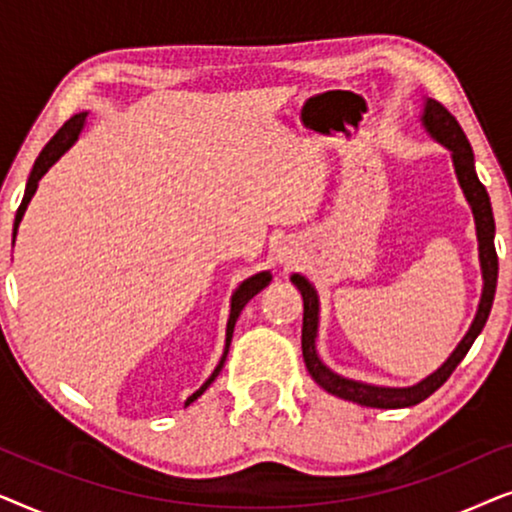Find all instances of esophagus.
I'll return each mask as SVG.
<instances>
[{
	"label": "esophagus",
	"mask_w": 512,
	"mask_h": 512,
	"mask_svg": "<svg viewBox=\"0 0 512 512\" xmlns=\"http://www.w3.org/2000/svg\"><path fill=\"white\" fill-rule=\"evenodd\" d=\"M296 256H298V249L293 247L291 242H284L282 247L277 249V261L284 263V265H289V263L296 261Z\"/></svg>",
	"instance_id": "1"
}]
</instances>
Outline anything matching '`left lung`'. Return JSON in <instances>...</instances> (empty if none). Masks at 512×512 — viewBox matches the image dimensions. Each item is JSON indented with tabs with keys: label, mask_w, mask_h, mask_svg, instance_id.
<instances>
[{
	"label": "left lung",
	"mask_w": 512,
	"mask_h": 512,
	"mask_svg": "<svg viewBox=\"0 0 512 512\" xmlns=\"http://www.w3.org/2000/svg\"><path fill=\"white\" fill-rule=\"evenodd\" d=\"M424 130L429 132L433 142L445 146L447 151L452 153V165L454 174H457V181L464 191V198L473 212L475 221V235H478V256H480V270H482V293L478 310H475V317L468 326L464 338L459 340V345L454 347V352L447 356L443 366L433 370L431 375H426L424 380L417 384H410V387H382V384H370L361 380H352V377L338 375L321 361L317 352V335H319V293L314 289L310 279L293 272L291 282L298 286L300 296H303V359L305 366L310 370L312 380L319 384L321 389L328 391V394L345 398V401L366 405V408H410V405L422 403L424 398H429L433 391L443 387L447 377L452 375V370L464 361L468 349L473 347L475 338H478L482 328L487 324L489 312H492L494 293H496V277H499V258H496L494 249V214H492V202H489L487 188L480 184L478 172H475V158L473 149L468 144V139L461 130L450 111H447L443 104L431 100V97H424V109L422 116Z\"/></svg>",
	"instance_id": "obj_1"
}]
</instances>
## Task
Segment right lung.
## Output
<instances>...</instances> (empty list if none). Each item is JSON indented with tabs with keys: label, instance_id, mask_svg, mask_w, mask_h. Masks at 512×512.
Here are the masks:
<instances>
[{
	"label": "right lung",
	"instance_id": "obj_1",
	"mask_svg": "<svg viewBox=\"0 0 512 512\" xmlns=\"http://www.w3.org/2000/svg\"><path fill=\"white\" fill-rule=\"evenodd\" d=\"M86 118H88V111H81V114H76V116L69 118V121H67L65 125H62V128H60L58 132H55L51 142H48V144L44 146V151L39 153V158L34 160V167H32V172H30V179H27V186H25L23 202H20V207H18V212H16V221H13V242H16L18 226H20V221H23L27 205H30V200L34 198V193H37L41 177H44V174H46L48 170H51V167H53L55 163H58V160H60L62 156H65V153L76 144V139H79L81 130L86 128ZM270 282H272L270 270H263V272H256V275H251V277L244 279V282L233 291V296H230V317H228V324H226V347H223L221 361L216 363L214 373L207 377L205 384H202V387H200L198 391H195V394H191V396L186 398V405H191L193 401H198V398L207 391L209 384H212V382L216 380V375L221 373L223 363H226L228 349H230V340H233V331H235V321H237V317H240V312L244 310V305H247L249 300L256 296V293H261Z\"/></svg>",
	"mask_w": 512,
	"mask_h": 512
}]
</instances>
